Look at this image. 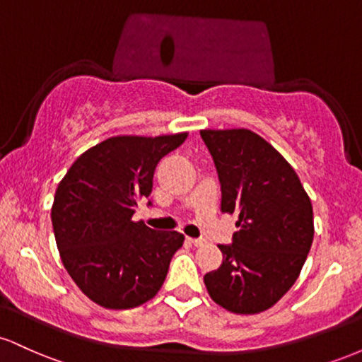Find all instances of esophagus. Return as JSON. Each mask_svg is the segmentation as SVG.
I'll return each mask as SVG.
<instances>
[{
    "mask_svg": "<svg viewBox=\"0 0 362 362\" xmlns=\"http://www.w3.org/2000/svg\"><path fill=\"white\" fill-rule=\"evenodd\" d=\"M189 242L192 243V245H195V247H202V245L206 243V240H202V238H189Z\"/></svg>",
    "mask_w": 362,
    "mask_h": 362,
    "instance_id": "esophagus-1",
    "label": "esophagus"
}]
</instances>
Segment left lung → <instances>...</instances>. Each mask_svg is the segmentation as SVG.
<instances>
[{
    "label": "left lung",
    "instance_id": "left-lung-1",
    "mask_svg": "<svg viewBox=\"0 0 362 362\" xmlns=\"http://www.w3.org/2000/svg\"><path fill=\"white\" fill-rule=\"evenodd\" d=\"M213 156L221 211L238 214L223 264L204 276L219 306L240 315L269 310L300 276L313 242V207L284 156L248 129L201 131Z\"/></svg>",
    "mask_w": 362,
    "mask_h": 362
}]
</instances>
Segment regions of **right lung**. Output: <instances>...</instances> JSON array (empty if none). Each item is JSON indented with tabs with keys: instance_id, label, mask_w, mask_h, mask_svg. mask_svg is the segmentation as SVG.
<instances>
[{
	"instance_id": "obj_1",
	"label": "right lung",
	"mask_w": 362,
	"mask_h": 362,
	"mask_svg": "<svg viewBox=\"0 0 362 362\" xmlns=\"http://www.w3.org/2000/svg\"><path fill=\"white\" fill-rule=\"evenodd\" d=\"M185 139L187 132L109 138L83 153L57 185L51 219L61 260L103 308H136L155 298L184 245L182 233L151 230L132 214L151 194L158 161Z\"/></svg>"
}]
</instances>
